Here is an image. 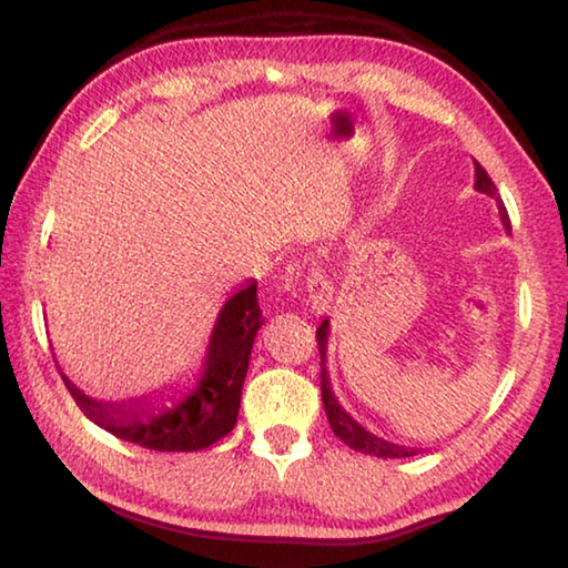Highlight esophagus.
<instances>
[{"instance_id": "esophagus-1", "label": "esophagus", "mask_w": 568, "mask_h": 568, "mask_svg": "<svg viewBox=\"0 0 568 568\" xmlns=\"http://www.w3.org/2000/svg\"><path fill=\"white\" fill-rule=\"evenodd\" d=\"M306 304L312 306V312L324 314L332 306V284L327 276L322 274L317 264H312L310 272H306Z\"/></svg>"}]
</instances>
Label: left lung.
<instances>
[{
	"instance_id": "left-lung-1",
	"label": "left lung",
	"mask_w": 568,
	"mask_h": 568,
	"mask_svg": "<svg viewBox=\"0 0 568 568\" xmlns=\"http://www.w3.org/2000/svg\"><path fill=\"white\" fill-rule=\"evenodd\" d=\"M476 191L486 193V196L498 201V216L504 229L510 231V221L506 206L498 199V191L490 175L486 173L480 163H476ZM317 345H320V357H322V403H324V413H327V420L332 425V433L337 435L342 443H347L352 450L365 453V455H375V458H410V455H417L415 448H405V445L389 443L385 438H377L369 430H365L355 417H352L345 407L339 405L337 395H334L332 383H329V372H327V345H329V320H324L317 329Z\"/></svg>"
}]
</instances>
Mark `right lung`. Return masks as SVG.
<instances>
[{"instance_id":"1","label":"right lung","mask_w":568,"mask_h":568,"mask_svg":"<svg viewBox=\"0 0 568 568\" xmlns=\"http://www.w3.org/2000/svg\"><path fill=\"white\" fill-rule=\"evenodd\" d=\"M264 317L256 300V278L231 294L213 324L206 359L189 393L165 405V389L128 399H98L62 375L74 403L102 430L148 450L191 453L203 450L234 430L241 387H244L251 349Z\"/></svg>"}]
</instances>
